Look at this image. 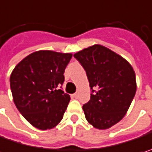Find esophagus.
<instances>
[{
  "instance_id": "obj_1",
  "label": "esophagus",
  "mask_w": 152,
  "mask_h": 152,
  "mask_svg": "<svg viewBox=\"0 0 152 152\" xmlns=\"http://www.w3.org/2000/svg\"><path fill=\"white\" fill-rule=\"evenodd\" d=\"M78 96H79L78 92H76L75 94H73V95H72V96H73V97H75V98H77V97H78Z\"/></svg>"
}]
</instances>
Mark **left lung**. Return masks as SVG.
I'll return each instance as SVG.
<instances>
[{
	"label": "left lung",
	"mask_w": 152,
	"mask_h": 152,
	"mask_svg": "<svg viewBox=\"0 0 152 152\" xmlns=\"http://www.w3.org/2000/svg\"><path fill=\"white\" fill-rule=\"evenodd\" d=\"M86 71L91 89L83 110L87 121L99 130L118 123L130 108L137 90L136 75L121 56L102 45H93L74 55Z\"/></svg>",
	"instance_id": "1"
}]
</instances>
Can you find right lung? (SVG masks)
<instances>
[{"mask_svg": "<svg viewBox=\"0 0 152 152\" xmlns=\"http://www.w3.org/2000/svg\"><path fill=\"white\" fill-rule=\"evenodd\" d=\"M72 57L70 53L34 52L19 62L10 76L14 103L25 119L39 130H49L62 119L69 95L59 88Z\"/></svg>", "mask_w": 152, "mask_h": 152, "instance_id": "add662e5", "label": "right lung"}]
</instances>
